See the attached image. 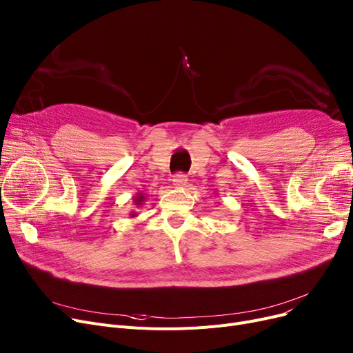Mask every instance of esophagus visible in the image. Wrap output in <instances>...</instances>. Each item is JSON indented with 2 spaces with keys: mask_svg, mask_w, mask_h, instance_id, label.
I'll use <instances>...</instances> for the list:
<instances>
[{
  "mask_svg": "<svg viewBox=\"0 0 353 353\" xmlns=\"http://www.w3.org/2000/svg\"><path fill=\"white\" fill-rule=\"evenodd\" d=\"M188 176L186 174H183V173H177L174 177H173V184L174 186H177V188H183V186H186L188 184Z\"/></svg>",
  "mask_w": 353,
  "mask_h": 353,
  "instance_id": "1",
  "label": "esophagus"
}]
</instances>
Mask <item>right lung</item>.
Wrapping results in <instances>:
<instances>
[{
  "instance_id": "add662e5",
  "label": "right lung",
  "mask_w": 353,
  "mask_h": 353,
  "mask_svg": "<svg viewBox=\"0 0 353 353\" xmlns=\"http://www.w3.org/2000/svg\"><path fill=\"white\" fill-rule=\"evenodd\" d=\"M145 200V197H144V194L143 193H137L134 197H133V201H134V205L137 206V208H140L141 206V203ZM130 216L132 217H136L137 216V213H134V212H132L130 213Z\"/></svg>"
}]
</instances>
